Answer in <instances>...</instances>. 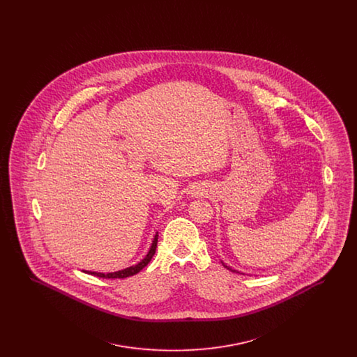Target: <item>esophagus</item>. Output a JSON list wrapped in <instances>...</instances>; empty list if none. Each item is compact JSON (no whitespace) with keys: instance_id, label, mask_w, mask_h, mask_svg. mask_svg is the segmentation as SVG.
Instances as JSON below:
<instances>
[{"instance_id":"obj_1","label":"esophagus","mask_w":357,"mask_h":357,"mask_svg":"<svg viewBox=\"0 0 357 357\" xmlns=\"http://www.w3.org/2000/svg\"><path fill=\"white\" fill-rule=\"evenodd\" d=\"M192 195H199V191H195V190H194V192H192Z\"/></svg>"}]
</instances>
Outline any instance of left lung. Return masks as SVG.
Wrapping results in <instances>:
<instances>
[{
	"mask_svg": "<svg viewBox=\"0 0 357 357\" xmlns=\"http://www.w3.org/2000/svg\"><path fill=\"white\" fill-rule=\"evenodd\" d=\"M222 265H223V266H225V268H226V269H229V271H230V272L239 273V272H237V271H234V269H231V268H230V266H227V265H225V264H223V262H222ZM241 274H242V273H241Z\"/></svg>",
	"mask_w": 357,
	"mask_h": 357,
	"instance_id": "left-lung-1",
	"label": "left lung"
}]
</instances>
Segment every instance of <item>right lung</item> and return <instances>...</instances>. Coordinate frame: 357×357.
<instances>
[{
	"mask_svg": "<svg viewBox=\"0 0 357 357\" xmlns=\"http://www.w3.org/2000/svg\"><path fill=\"white\" fill-rule=\"evenodd\" d=\"M156 243H158V233H156L155 237H153V245H151V248H150L147 255H146L139 264H136L134 266H130V268H127V269H123V271H119V272L114 273L85 272V271L84 272L89 273V274H92V275H96V277H100V278H127V277H131V275H134L136 273L140 272L144 266H147V264L151 261V258H153V255H155Z\"/></svg>",
	"mask_w": 357,
	"mask_h": 357,
	"instance_id": "right-lung-1",
	"label": "right lung"
}]
</instances>
